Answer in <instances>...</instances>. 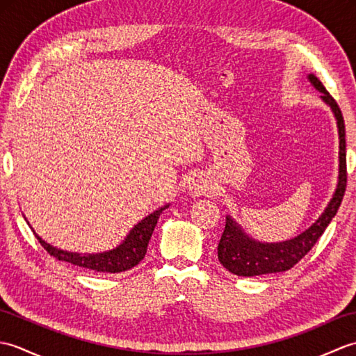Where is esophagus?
<instances>
[{"label":"esophagus","mask_w":356,"mask_h":356,"mask_svg":"<svg viewBox=\"0 0 356 356\" xmlns=\"http://www.w3.org/2000/svg\"><path fill=\"white\" fill-rule=\"evenodd\" d=\"M208 188H209V184H208L207 179L195 177V179L191 180L190 185H188V191H190L193 197H199V195L205 194L208 191Z\"/></svg>","instance_id":"obj_1"}]
</instances>
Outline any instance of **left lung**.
Listing matches in <instances>:
<instances>
[{"instance_id": "1", "label": "left lung", "mask_w": 356, "mask_h": 356, "mask_svg": "<svg viewBox=\"0 0 356 356\" xmlns=\"http://www.w3.org/2000/svg\"><path fill=\"white\" fill-rule=\"evenodd\" d=\"M307 79L314 86V88L318 90L321 93V101L329 105L337 120L339 139L337 188L321 216L316 218L306 231L298 234V236H295L293 238L284 241L268 243V241L255 240L251 236H248L245 229L241 228L231 216H226L225 231L217 248L218 261L223 264V268H226L229 272H232V274H236L238 277L266 275L291 269L293 264H297L309 251H311V248L316 243V240L323 236V232L326 231L327 225L332 222V218L335 217L339 205H341L347 184L344 119L338 104L335 102L334 97L329 95L327 90L324 88L320 79L312 73L307 74Z\"/></svg>"}]
</instances>
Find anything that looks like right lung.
I'll use <instances>...</instances> for the list:
<instances>
[{"instance_id": "add662e5", "label": "right lung", "mask_w": 356, "mask_h": 356, "mask_svg": "<svg viewBox=\"0 0 356 356\" xmlns=\"http://www.w3.org/2000/svg\"><path fill=\"white\" fill-rule=\"evenodd\" d=\"M170 207V203L157 208L153 213L148 214L145 218H142L139 223H136L130 232L127 234V237L120 241V243L110 249V251L104 252H92V254H82V252H72V251H64L61 248H56L47 241L42 240L41 236H38L35 229L32 228L35 237L40 240V243L44 246L45 251L50 255L55 257V259L72 263L74 266L84 268L88 270L95 272H107V274H118V272H124L134 268L143 257L147 254V246L151 238V234H153L159 217L163 213V209ZM26 218V217H24ZM27 220V218H26Z\"/></svg>"}]
</instances>
